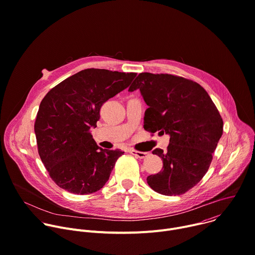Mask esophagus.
Listing matches in <instances>:
<instances>
[{
  "instance_id": "obj_1",
  "label": "esophagus",
  "mask_w": 255,
  "mask_h": 255,
  "mask_svg": "<svg viewBox=\"0 0 255 255\" xmlns=\"http://www.w3.org/2000/svg\"><path fill=\"white\" fill-rule=\"evenodd\" d=\"M130 153L132 155H134L135 157L140 158V159H145L148 156L147 152H140V151H137V150H130Z\"/></svg>"
}]
</instances>
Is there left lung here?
<instances>
[{"instance_id":"obj_1","label":"left lung","mask_w":255,"mask_h":255,"mask_svg":"<svg viewBox=\"0 0 255 255\" xmlns=\"http://www.w3.org/2000/svg\"><path fill=\"white\" fill-rule=\"evenodd\" d=\"M137 89L148 106L144 129L170 137L166 151H152L162 159L163 167L147 177V183L163 195L183 194L206 174L222 136V118L207 92L191 80L141 73L128 91Z\"/></svg>"}]
</instances>
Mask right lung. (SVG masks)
I'll return each mask as SVG.
<instances>
[{
	"label": "right lung",
	"mask_w": 255,
	"mask_h": 255,
	"mask_svg": "<svg viewBox=\"0 0 255 255\" xmlns=\"http://www.w3.org/2000/svg\"><path fill=\"white\" fill-rule=\"evenodd\" d=\"M136 73L86 69L67 78L42 100L35 122L41 160L53 181L74 194H90L108 181L119 149L100 148L91 134L103 103L125 90Z\"/></svg>",
	"instance_id": "add662e5"
}]
</instances>
